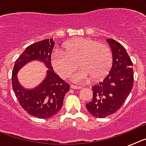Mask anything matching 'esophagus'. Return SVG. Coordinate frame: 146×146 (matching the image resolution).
<instances>
[{
  "label": "esophagus",
  "instance_id": "esophagus-1",
  "mask_svg": "<svg viewBox=\"0 0 146 146\" xmlns=\"http://www.w3.org/2000/svg\"><path fill=\"white\" fill-rule=\"evenodd\" d=\"M71 88L72 89H81L82 88V87H80V86H74V85H71Z\"/></svg>",
  "mask_w": 146,
  "mask_h": 146
}]
</instances>
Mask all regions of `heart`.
I'll use <instances>...</instances> for the list:
<instances>
[{
    "label": "heart",
    "instance_id": "heart-1",
    "mask_svg": "<svg viewBox=\"0 0 146 146\" xmlns=\"http://www.w3.org/2000/svg\"><path fill=\"white\" fill-rule=\"evenodd\" d=\"M113 62L111 50L108 45L91 38H79L64 44L63 50H55L51 56L54 70L62 78H67L77 67L80 68L71 76L77 83L100 80L108 74Z\"/></svg>",
    "mask_w": 146,
    "mask_h": 146
}]
</instances>
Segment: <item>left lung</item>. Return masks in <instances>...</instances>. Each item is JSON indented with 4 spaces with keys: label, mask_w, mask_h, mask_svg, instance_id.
Returning <instances> with one entry per match:
<instances>
[{
    "label": "left lung",
    "mask_w": 146,
    "mask_h": 146,
    "mask_svg": "<svg viewBox=\"0 0 146 146\" xmlns=\"http://www.w3.org/2000/svg\"><path fill=\"white\" fill-rule=\"evenodd\" d=\"M113 52V65L102 82L92 87L93 99L86 104L96 118H105L120 109L134 83L133 64L123 45L113 38L107 39Z\"/></svg>",
    "instance_id": "obj_1"
}]
</instances>
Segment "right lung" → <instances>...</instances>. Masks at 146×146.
Wrapping results in <instances>:
<instances>
[{"label":"right lung","instance_id":"obj_1","mask_svg":"<svg viewBox=\"0 0 146 146\" xmlns=\"http://www.w3.org/2000/svg\"><path fill=\"white\" fill-rule=\"evenodd\" d=\"M52 38L36 42L26 47L16 60L11 75V83L16 97L22 108L32 116L49 118L61 109L65 94L69 85L53 71L51 64V53L53 50ZM42 61L47 66V77L40 85L32 89H24L18 81V71L29 62Z\"/></svg>","mask_w":146,"mask_h":146}]
</instances>
